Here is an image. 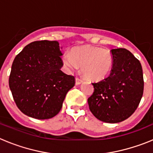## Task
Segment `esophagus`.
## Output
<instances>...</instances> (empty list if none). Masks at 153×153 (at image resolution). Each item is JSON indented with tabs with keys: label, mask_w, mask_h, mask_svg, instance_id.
I'll return each mask as SVG.
<instances>
[{
	"label": "esophagus",
	"mask_w": 153,
	"mask_h": 153,
	"mask_svg": "<svg viewBox=\"0 0 153 153\" xmlns=\"http://www.w3.org/2000/svg\"><path fill=\"white\" fill-rule=\"evenodd\" d=\"M82 83H83V79H80V78H78V77L76 78V84L79 85Z\"/></svg>",
	"instance_id": "34e87169"
}]
</instances>
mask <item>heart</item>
<instances>
[{
  "label": "heart",
  "instance_id": "obj_1",
  "mask_svg": "<svg viewBox=\"0 0 153 153\" xmlns=\"http://www.w3.org/2000/svg\"><path fill=\"white\" fill-rule=\"evenodd\" d=\"M63 63L69 72L77 70L80 65L81 70L87 79L99 81L106 78L111 72L113 55L109 50L101 47H76L72 53H65Z\"/></svg>",
  "mask_w": 153,
  "mask_h": 153
}]
</instances>
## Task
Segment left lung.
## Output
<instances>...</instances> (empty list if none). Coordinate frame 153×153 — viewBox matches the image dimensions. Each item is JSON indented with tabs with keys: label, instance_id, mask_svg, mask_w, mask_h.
Masks as SVG:
<instances>
[{
	"label": "left lung",
	"instance_id": "8db88e82",
	"mask_svg": "<svg viewBox=\"0 0 153 153\" xmlns=\"http://www.w3.org/2000/svg\"><path fill=\"white\" fill-rule=\"evenodd\" d=\"M113 66L106 79L93 83L88 99L90 111L97 119L117 123L129 118L138 107L143 94V69L132 53L123 48L110 51Z\"/></svg>",
	"mask_w": 153,
	"mask_h": 153
}]
</instances>
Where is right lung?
Instances as JSON below:
<instances>
[{
  "mask_svg": "<svg viewBox=\"0 0 153 153\" xmlns=\"http://www.w3.org/2000/svg\"><path fill=\"white\" fill-rule=\"evenodd\" d=\"M62 48L58 41L32 42L13 60L9 86L24 114L37 120L53 118L61 109L75 77L61 70Z\"/></svg>",
  "mask_w": 153,
  "mask_h": 153,
  "instance_id": "obj_1",
  "label": "right lung"
}]
</instances>
